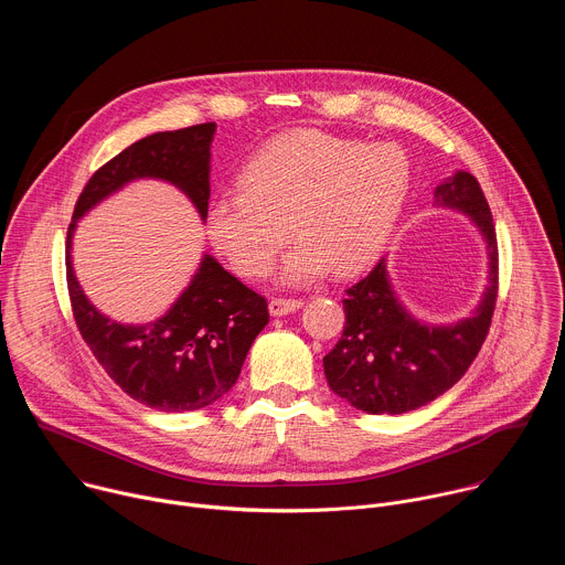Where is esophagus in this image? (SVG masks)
Returning a JSON list of instances; mask_svg holds the SVG:
<instances>
[{"label": "esophagus", "instance_id": "esophagus-1", "mask_svg": "<svg viewBox=\"0 0 565 565\" xmlns=\"http://www.w3.org/2000/svg\"><path fill=\"white\" fill-rule=\"evenodd\" d=\"M301 299H286V297H275V299H270V303H268V308H270V315H275V317H281V315H288V312H292V310H297V308H301Z\"/></svg>", "mask_w": 565, "mask_h": 565}]
</instances>
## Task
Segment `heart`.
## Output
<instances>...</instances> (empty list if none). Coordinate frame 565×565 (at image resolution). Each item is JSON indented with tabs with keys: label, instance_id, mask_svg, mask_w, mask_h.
<instances>
[{
	"label": "heart",
	"instance_id": "b5f03b06",
	"mask_svg": "<svg viewBox=\"0 0 565 565\" xmlns=\"http://www.w3.org/2000/svg\"><path fill=\"white\" fill-rule=\"evenodd\" d=\"M409 158L395 145L301 129L257 149L238 172V192L218 194L205 214L210 244L250 279L266 277L290 236L286 284L329 268L353 275L384 248L405 205Z\"/></svg>",
	"mask_w": 565,
	"mask_h": 565
}]
</instances>
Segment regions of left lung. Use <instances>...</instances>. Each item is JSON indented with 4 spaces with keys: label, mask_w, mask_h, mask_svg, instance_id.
I'll use <instances>...</instances> for the list:
<instances>
[{
    "label": "left lung",
    "mask_w": 565,
    "mask_h": 565,
    "mask_svg": "<svg viewBox=\"0 0 565 565\" xmlns=\"http://www.w3.org/2000/svg\"><path fill=\"white\" fill-rule=\"evenodd\" d=\"M438 205L471 216L488 246L490 277L471 317L454 327H431L414 319L388 284L384 259L347 290V327L324 358L333 393L366 414H407L429 405L451 388L476 360L492 327L499 295V244L492 212L480 183L456 172L434 190Z\"/></svg>",
    "instance_id": "8db88e82"
}]
</instances>
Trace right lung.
Returning a JSON list of instances; mask_svg holds the SVG:
<instances>
[{
    "mask_svg": "<svg viewBox=\"0 0 565 565\" xmlns=\"http://www.w3.org/2000/svg\"><path fill=\"white\" fill-rule=\"evenodd\" d=\"M214 131V122H203L158 131L122 149L77 196L66 232V286L77 331L105 373L129 397L156 412H196L223 397L268 324V301L205 255L192 284L163 317L140 327L120 324L105 317L79 288L71 264V238L79 216L136 179L174 183L205 218Z\"/></svg>",
    "mask_w": 565,
    "mask_h": 565,
    "instance_id": "1",
    "label": "right lung"
}]
</instances>
